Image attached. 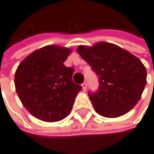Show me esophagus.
<instances>
[{"mask_svg": "<svg viewBox=\"0 0 154 154\" xmlns=\"http://www.w3.org/2000/svg\"><path fill=\"white\" fill-rule=\"evenodd\" d=\"M87 88H88V84H87L86 81H84V82L82 83V88H83V91H86V90H87Z\"/></svg>", "mask_w": 154, "mask_h": 154, "instance_id": "1", "label": "esophagus"}]
</instances>
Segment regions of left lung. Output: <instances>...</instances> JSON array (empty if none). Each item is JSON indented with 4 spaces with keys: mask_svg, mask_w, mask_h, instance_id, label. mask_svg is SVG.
I'll return each mask as SVG.
<instances>
[{
    "mask_svg": "<svg viewBox=\"0 0 154 154\" xmlns=\"http://www.w3.org/2000/svg\"><path fill=\"white\" fill-rule=\"evenodd\" d=\"M78 52L98 76V90L88 91V97L99 115L118 117L137 104L147 79L140 60L108 42H99L93 47L79 46Z\"/></svg>",
    "mask_w": 154,
    "mask_h": 154,
    "instance_id": "1",
    "label": "left lung"
}]
</instances>
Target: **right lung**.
Masks as SVG:
<instances>
[{"label":"right lung","instance_id":"obj_1","mask_svg":"<svg viewBox=\"0 0 154 154\" xmlns=\"http://www.w3.org/2000/svg\"><path fill=\"white\" fill-rule=\"evenodd\" d=\"M71 50L46 46L35 51L18 66L15 90L23 105L36 118L56 122L72 110L82 87L73 82V67L63 64Z\"/></svg>","mask_w":154,"mask_h":154}]
</instances>
